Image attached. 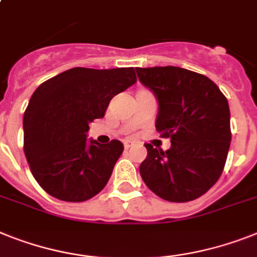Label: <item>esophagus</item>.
Wrapping results in <instances>:
<instances>
[{
  "label": "esophagus",
  "instance_id": "34e87169",
  "mask_svg": "<svg viewBox=\"0 0 257 257\" xmlns=\"http://www.w3.org/2000/svg\"><path fill=\"white\" fill-rule=\"evenodd\" d=\"M123 146H124V148H126V150H128V148L133 147V146H134V142L133 141H124Z\"/></svg>",
  "mask_w": 257,
  "mask_h": 257
}]
</instances>
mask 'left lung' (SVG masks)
I'll return each mask as SVG.
<instances>
[{
  "mask_svg": "<svg viewBox=\"0 0 257 257\" xmlns=\"http://www.w3.org/2000/svg\"><path fill=\"white\" fill-rule=\"evenodd\" d=\"M137 73L158 98L156 130L172 143L167 151L144 144L142 179L163 200H196L218 181L226 164L231 142L227 98L209 77L184 68H137Z\"/></svg>",
  "mask_w": 257,
  "mask_h": 257,
  "instance_id": "obj_1",
  "label": "left lung"
}]
</instances>
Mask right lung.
Masks as SVG:
<instances>
[{
    "mask_svg": "<svg viewBox=\"0 0 257 257\" xmlns=\"http://www.w3.org/2000/svg\"><path fill=\"white\" fill-rule=\"evenodd\" d=\"M137 82L134 68H72L40 84L23 115V151L31 173L57 200L82 202L98 194L123 144L88 141L114 95Z\"/></svg>",
    "mask_w": 257,
    "mask_h": 257,
    "instance_id": "obj_1",
    "label": "right lung"
}]
</instances>
